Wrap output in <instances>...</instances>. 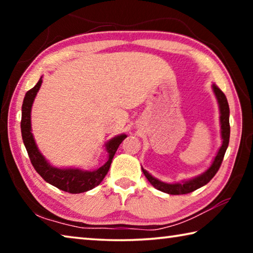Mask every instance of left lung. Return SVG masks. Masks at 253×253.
I'll list each match as a JSON object with an SVG mask.
<instances>
[{
  "label": "left lung",
  "instance_id": "8db88e82",
  "mask_svg": "<svg viewBox=\"0 0 253 253\" xmlns=\"http://www.w3.org/2000/svg\"><path fill=\"white\" fill-rule=\"evenodd\" d=\"M212 89L214 95L216 97L217 104H219V109H220V125H221V138H222V145L221 147L217 151L215 157L212 162V164L210 168L205 170L199 176H195L190 179H184L182 182L177 183H165L162 182L156 177L152 176L146 169L142 168V170L145 176L148 179V182L152 184V185L157 188L158 191L164 192V193L172 194V195H179V194H187L191 193L198 188L204 186L205 184H208L211 179L213 178L214 175L216 174L217 170H219L221 163L223 161L224 154L226 152V148H228L229 145V139H230V123H229V117H230V109H229V104L228 100H226V97L223 92H222L221 89L217 87L215 84H212Z\"/></svg>",
  "mask_w": 253,
  "mask_h": 253
}]
</instances>
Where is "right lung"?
<instances>
[{"instance_id": "right-lung-1", "label": "right lung", "mask_w": 253, "mask_h": 253, "mask_svg": "<svg viewBox=\"0 0 253 253\" xmlns=\"http://www.w3.org/2000/svg\"><path fill=\"white\" fill-rule=\"evenodd\" d=\"M41 84L42 77L38 81V84L25 93L22 104L21 132H22V139L29 154L30 161H31L34 169L40 174V176L46 183L60 188V190L72 194L84 193V192L92 190L93 187L99 185L106 176V174L108 173L115 153H116L119 145L122 144L127 136L125 134L115 136L114 138H111L105 144V149L108 154V160L104 165L96 169L87 170L75 168L60 169L52 166L40 153L31 130V109L34 98H36L38 91H39Z\"/></svg>"}]
</instances>
